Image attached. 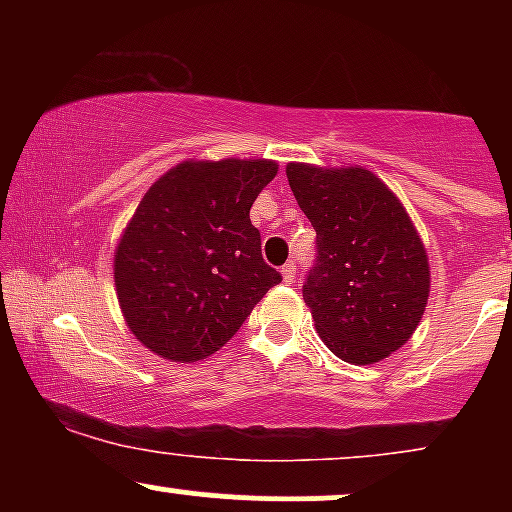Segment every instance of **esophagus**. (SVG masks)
Here are the masks:
<instances>
[{
	"label": "esophagus",
	"instance_id": "34e87169",
	"mask_svg": "<svg viewBox=\"0 0 512 512\" xmlns=\"http://www.w3.org/2000/svg\"><path fill=\"white\" fill-rule=\"evenodd\" d=\"M281 276H284L286 284H293V281H296V262H286L284 267H281Z\"/></svg>",
	"mask_w": 512,
	"mask_h": 512
}]
</instances>
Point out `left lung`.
Instances as JSON below:
<instances>
[{"instance_id":"1","label":"left lung","mask_w":512,"mask_h":512,"mask_svg":"<svg viewBox=\"0 0 512 512\" xmlns=\"http://www.w3.org/2000/svg\"><path fill=\"white\" fill-rule=\"evenodd\" d=\"M286 178L317 233L303 284L317 334L346 363L383 361L409 342L431 291L426 248L407 209L366 168L289 163Z\"/></svg>"}]
</instances>
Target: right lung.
I'll return each instance as SVG.
<instances>
[{
  "label": "right lung",
  "instance_id": "add662e5",
  "mask_svg": "<svg viewBox=\"0 0 512 512\" xmlns=\"http://www.w3.org/2000/svg\"><path fill=\"white\" fill-rule=\"evenodd\" d=\"M274 175L267 158L182 161L149 187L115 250L117 301L146 349L202 361L279 284L250 223Z\"/></svg>",
  "mask_w": 512,
  "mask_h": 512
}]
</instances>
